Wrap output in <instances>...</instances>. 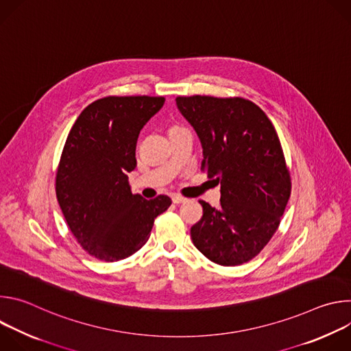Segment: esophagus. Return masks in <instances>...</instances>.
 Instances as JSON below:
<instances>
[{"label":"esophagus","instance_id":"esophagus-1","mask_svg":"<svg viewBox=\"0 0 351 351\" xmlns=\"http://www.w3.org/2000/svg\"><path fill=\"white\" fill-rule=\"evenodd\" d=\"M172 202H173L175 204H182V203L187 202V198H184V197H182V195H179V194H173V195H172Z\"/></svg>","mask_w":351,"mask_h":351}]
</instances>
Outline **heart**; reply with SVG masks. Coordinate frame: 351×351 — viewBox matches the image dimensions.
<instances>
[{"mask_svg":"<svg viewBox=\"0 0 351 351\" xmlns=\"http://www.w3.org/2000/svg\"><path fill=\"white\" fill-rule=\"evenodd\" d=\"M172 129H179V128H172Z\"/></svg>","mask_w":351,"mask_h":351,"instance_id":"b5f03b06","label":"heart"}]
</instances>
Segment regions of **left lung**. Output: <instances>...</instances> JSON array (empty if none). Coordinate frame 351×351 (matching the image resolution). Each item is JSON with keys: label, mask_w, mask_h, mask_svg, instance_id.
Segmentation results:
<instances>
[{"label": "left lung", "mask_w": 351, "mask_h": 351, "mask_svg": "<svg viewBox=\"0 0 351 351\" xmlns=\"http://www.w3.org/2000/svg\"><path fill=\"white\" fill-rule=\"evenodd\" d=\"M176 106L202 141V169L221 183L219 208L199 202L203 217L191 240L215 264L247 263L276 232L290 197L278 133L258 106L240 97H178Z\"/></svg>", "instance_id": "8db88e82"}]
</instances>
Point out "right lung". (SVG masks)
Segmentation results:
<instances>
[{
    "label": "right lung",
    "mask_w": 351,
    "mask_h": 351,
    "mask_svg": "<svg viewBox=\"0 0 351 351\" xmlns=\"http://www.w3.org/2000/svg\"><path fill=\"white\" fill-rule=\"evenodd\" d=\"M164 97H104L73 123L57 172V198L65 221L86 252L101 261L123 260L149 237L154 219L172 204L168 195L145 199L128 180L143 126Z\"/></svg>",
    "instance_id": "right-lung-1"
}]
</instances>
